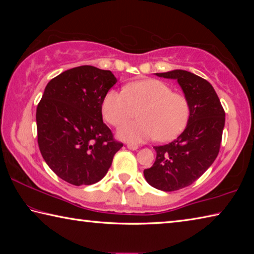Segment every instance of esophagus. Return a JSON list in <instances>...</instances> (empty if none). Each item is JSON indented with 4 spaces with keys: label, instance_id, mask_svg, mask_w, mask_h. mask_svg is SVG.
<instances>
[{
    "label": "esophagus",
    "instance_id": "obj_1",
    "mask_svg": "<svg viewBox=\"0 0 254 254\" xmlns=\"http://www.w3.org/2000/svg\"><path fill=\"white\" fill-rule=\"evenodd\" d=\"M127 149H130V150H136L137 148V144H135V143H127Z\"/></svg>",
    "mask_w": 254,
    "mask_h": 254
}]
</instances>
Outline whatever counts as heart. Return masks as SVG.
<instances>
[{
  "label": "heart",
  "mask_w": 254,
  "mask_h": 254,
  "mask_svg": "<svg viewBox=\"0 0 254 254\" xmlns=\"http://www.w3.org/2000/svg\"><path fill=\"white\" fill-rule=\"evenodd\" d=\"M136 110L140 119L122 124L117 132L119 139L127 142L174 140L186 128L190 115L187 98L158 79L133 81L124 87V93L111 89L103 98V117L112 126H120Z\"/></svg>",
  "instance_id": "1"
}]
</instances>
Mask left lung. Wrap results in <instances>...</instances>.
Wrapping results in <instances>:
<instances>
[{
	"instance_id": "1",
	"label": "left lung",
	"mask_w": 254,
	"mask_h": 254,
	"mask_svg": "<svg viewBox=\"0 0 254 254\" xmlns=\"http://www.w3.org/2000/svg\"><path fill=\"white\" fill-rule=\"evenodd\" d=\"M156 75L177 80L190 109L184 132L173 142L153 147L157 152L156 161L151 168L143 171L145 180L152 187L175 191L191 185L216 159L225 112L213 86L201 77L182 69Z\"/></svg>"
}]
</instances>
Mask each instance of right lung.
Here are the masks:
<instances>
[{"label":"right lung","instance_id":"right-lung-1","mask_svg":"<svg viewBox=\"0 0 254 254\" xmlns=\"http://www.w3.org/2000/svg\"><path fill=\"white\" fill-rule=\"evenodd\" d=\"M117 81L111 70L86 65L47 84L37 107L38 144L47 165L65 182H100L123 147L102 117L103 98Z\"/></svg>","mask_w":254,"mask_h":254}]
</instances>
